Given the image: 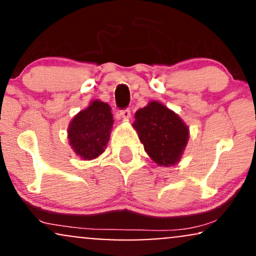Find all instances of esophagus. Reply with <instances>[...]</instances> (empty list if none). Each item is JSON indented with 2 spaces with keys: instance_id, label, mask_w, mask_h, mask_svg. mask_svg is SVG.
I'll return each mask as SVG.
<instances>
[{
  "instance_id": "1",
  "label": "esophagus",
  "mask_w": 256,
  "mask_h": 256,
  "mask_svg": "<svg viewBox=\"0 0 256 256\" xmlns=\"http://www.w3.org/2000/svg\"><path fill=\"white\" fill-rule=\"evenodd\" d=\"M119 114H120V116H122V119L128 120V119H130V116H131V110H128V108H126V110H120Z\"/></svg>"
}]
</instances>
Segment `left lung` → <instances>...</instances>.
Instances as JSON below:
<instances>
[{
  "mask_svg": "<svg viewBox=\"0 0 256 256\" xmlns=\"http://www.w3.org/2000/svg\"><path fill=\"white\" fill-rule=\"evenodd\" d=\"M132 126L146 152L158 166L179 162L189 140V128L174 112L152 101L136 112Z\"/></svg>",
  "mask_w": 256,
  "mask_h": 256,
  "instance_id": "obj_1",
  "label": "left lung"
}]
</instances>
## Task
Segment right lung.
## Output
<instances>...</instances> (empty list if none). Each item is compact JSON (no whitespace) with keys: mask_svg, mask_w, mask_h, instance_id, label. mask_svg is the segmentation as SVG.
<instances>
[{"mask_svg":"<svg viewBox=\"0 0 256 256\" xmlns=\"http://www.w3.org/2000/svg\"><path fill=\"white\" fill-rule=\"evenodd\" d=\"M110 104L95 100L80 110L68 126V140L72 149L83 160H92L104 152L113 128Z\"/></svg>","mask_w":256,"mask_h":256,"instance_id":"obj_1","label":"right lung"}]
</instances>
